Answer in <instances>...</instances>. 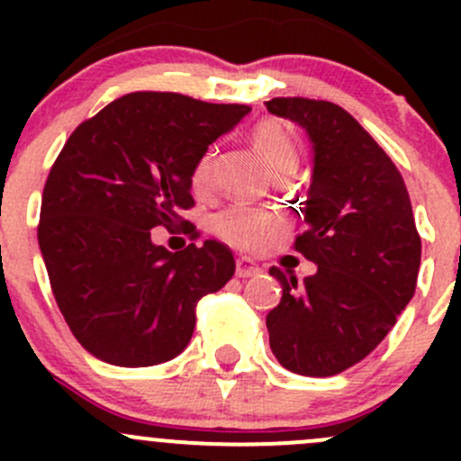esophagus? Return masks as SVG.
<instances>
[{
    "mask_svg": "<svg viewBox=\"0 0 461 461\" xmlns=\"http://www.w3.org/2000/svg\"><path fill=\"white\" fill-rule=\"evenodd\" d=\"M257 272H258V265L254 263V260H249L245 257L236 258V276L248 278V276H254Z\"/></svg>",
    "mask_w": 461,
    "mask_h": 461,
    "instance_id": "34e87169",
    "label": "esophagus"
}]
</instances>
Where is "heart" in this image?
Segmentation results:
<instances>
[{"instance_id": "1", "label": "heart", "mask_w": 461, "mask_h": 461, "mask_svg": "<svg viewBox=\"0 0 461 461\" xmlns=\"http://www.w3.org/2000/svg\"><path fill=\"white\" fill-rule=\"evenodd\" d=\"M252 142L258 158L269 171L296 169V162H299L296 144L278 122H274V120L258 122L252 131ZM213 178H216V156H213V151H204L201 160L196 162V169H194V187L204 192V189L212 187ZM212 225L213 231L227 243L252 249L267 239L274 227V216L263 209L248 207V204H231V207L222 209L213 216Z\"/></svg>"}]
</instances>
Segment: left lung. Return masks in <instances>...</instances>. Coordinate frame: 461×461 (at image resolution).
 Wrapping results in <instances>:
<instances>
[{"mask_svg":"<svg viewBox=\"0 0 461 461\" xmlns=\"http://www.w3.org/2000/svg\"><path fill=\"white\" fill-rule=\"evenodd\" d=\"M269 113L305 129L312 180L296 252L317 265L296 283L278 267L281 303L267 314L283 368L332 376L370 355L415 294L421 239L411 196L388 153L348 111L308 97H274Z\"/></svg>","mask_w":461,"mask_h":461,"instance_id":"obj_1","label":"left lung"}]
</instances>
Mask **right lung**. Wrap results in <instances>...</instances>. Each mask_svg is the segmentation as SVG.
Returning a JSON list of instances; mask_svg holds the SVG:
<instances>
[{
  "mask_svg": "<svg viewBox=\"0 0 461 461\" xmlns=\"http://www.w3.org/2000/svg\"><path fill=\"white\" fill-rule=\"evenodd\" d=\"M249 111L180 93H129L82 122L59 151L37 240L68 328L100 361L144 368L178 357L198 301L234 276L227 245L169 252L151 230L192 207L196 162Z\"/></svg>",
  "mask_w": 461,
  "mask_h": 461,
  "instance_id": "right-lung-1",
  "label": "right lung"
}]
</instances>
